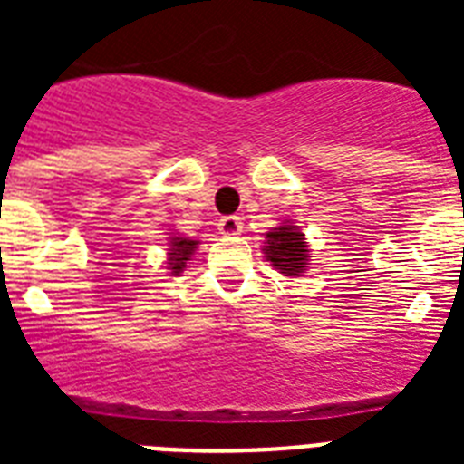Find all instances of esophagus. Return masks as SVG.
<instances>
[{"mask_svg": "<svg viewBox=\"0 0 464 464\" xmlns=\"http://www.w3.org/2000/svg\"><path fill=\"white\" fill-rule=\"evenodd\" d=\"M241 227H244V223H241V218H237V216H225V218H220V223H218L220 235H225V237L241 235Z\"/></svg>", "mask_w": 464, "mask_h": 464, "instance_id": "obj_1", "label": "esophagus"}]
</instances>
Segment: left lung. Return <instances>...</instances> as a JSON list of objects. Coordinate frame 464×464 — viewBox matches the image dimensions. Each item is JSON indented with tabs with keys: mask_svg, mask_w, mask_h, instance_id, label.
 Segmentation results:
<instances>
[{
	"mask_svg": "<svg viewBox=\"0 0 464 464\" xmlns=\"http://www.w3.org/2000/svg\"><path fill=\"white\" fill-rule=\"evenodd\" d=\"M267 260L274 267L281 269L285 276H297L306 267L309 251H306L304 235L295 225H281L267 235V246H265Z\"/></svg>",
	"mask_w": 464,
	"mask_h": 464,
	"instance_id": "1",
	"label": "left lung"
}]
</instances>
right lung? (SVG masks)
<instances>
[{
	"instance_id": "1",
	"label": "right lung",
	"mask_w": 464,
	"mask_h": 464,
	"mask_svg": "<svg viewBox=\"0 0 464 464\" xmlns=\"http://www.w3.org/2000/svg\"><path fill=\"white\" fill-rule=\"evenodd\" d=\"M171 253H169V267L174 274H181V269L186 267V260H190L192 251L197 248V241H190V239H181V237H174L171 239Z\"/></svg>"
}]
</instances>
